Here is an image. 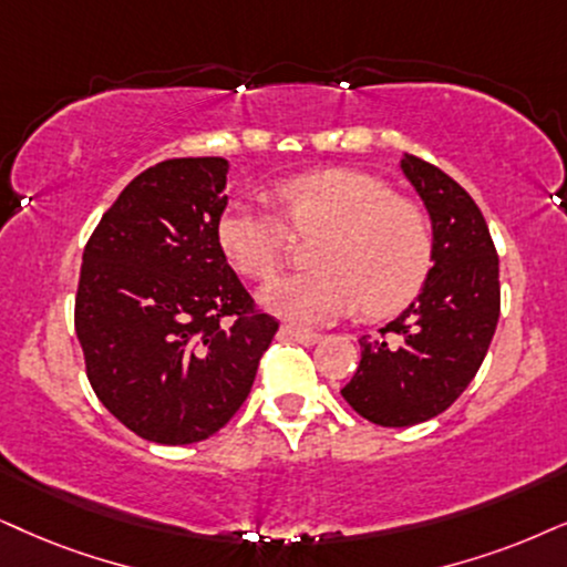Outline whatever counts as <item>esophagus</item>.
Masks as SVG:
<instances>
[{"mask_svg": "<svg viewBox=\"0 0 567 567\" xmlns=\"http://www.w3.org/2000/svg\"><path fill=\"white\" fill-rule=\"evenodd\" d=\"M282 334L300 342V346H317L321 340L319 332H311V329H300V327H282Z\"/></svg>", "mask_w": 567, "mask_h": 567, "instance_id": "34e87169", "label": "esophagus"}]
</instances>
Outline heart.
Returning <instances> with one entry per match:
<instances>
[{"label": "heart", "instance_id": "b5f03b06", "mask_svg": "<svg viewBox=\"0 0 567 567\" xmlns=\"http://www.w3.org/2000/svg\"><path fill=\"white\" fill-rule=\"evenodd\" d=\"M282 217L261 206L235 204L219 214L217 238L250 279H271L290 259L292 233L319 235V269L267 285L261 303L296 324H321L363 300L371 317L405 308L424 288L434 238L424 209L392 196L379 177L355 169H319L277 188Z\"/></svg>", "mask_w": 567, "mask_h": 567}]
</instances>
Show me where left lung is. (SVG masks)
<instances>
[{
    "label": "left lung",
    "instance_id": "1",
    "mask_svg": "<svg viewBox=\"0 0 567 567\" xmlns=\"http://www.w3.org/2000/svg\"><path fill=\"white\" fill-rule=\"evenodd\" d=\"M400 167L432 219L434 267L395 321L358 340L361 363L342 398L379 426L447 411L476 377L499 319V259L476 200L419 156L405 154Z\"/></svg>",
    "mask_w": 567,
    "mask_h": 567
}]
</instances>
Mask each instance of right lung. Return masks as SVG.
<instances>
[{
  "label": "right lung",
  "instance_id": "obj_1",
  "mask_svg": "<svg viewBox=\"0 0 567 567\" xmlns=\"http://www.w3.org/2000/svg\"><path fill=\"white\" fill-rule=\"evenodd\" d=\"M227 169L221 156L154 164L85 243L75 296L85 374L106 411L148 442L217 434L279 327L219 246Z\"/></svg>",
  "mask_w": 567,
  "mask_h": 567
}]
</instances>
